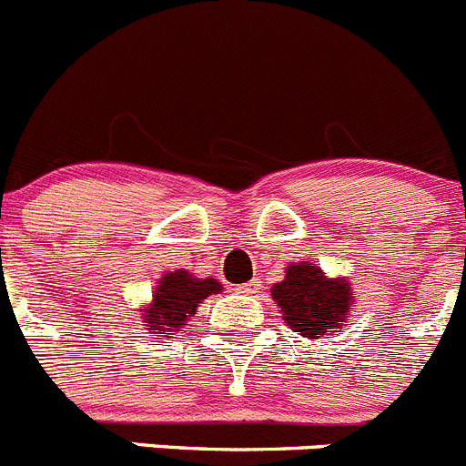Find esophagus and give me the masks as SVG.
<instances>
[{
    "label": "esophagus",
    "mask_w": 466,
    "mask_h": 466,
    "mask_svg": "<svg viewBox=\"0 0 466 466\" xmlns=\"http://www.w3.org/2000/svg\"><path fill=\"white\" fill-rule=\"evenodd\" d=\"M238 294H255L259 289V282L258 280H250V282H243V285L237 287Z\"/></svg>",
    "instance_id": "obj_1"
}]
</instances>
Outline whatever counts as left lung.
I'll list each match as a JSON object with an SVG mask.
<instances>
[{
	"label": "left lung",
	"mask_w": 466,
	"mask_h": 466,
	"mask_svg": "<svg viewBox=\"0 0 466 466\" xmlns=\"http://www.w3.org/2000/svg\"><path fill=\"white\" fill-rule=\"evenodd\" d=\"M271 297L285 324L303 338L326 336L345 329L354 310L350 278H329L317 264L294 262L285 268V280L271 287Z\"/></svg>",
	"instance_id": "obj_1"
}]
</instances>
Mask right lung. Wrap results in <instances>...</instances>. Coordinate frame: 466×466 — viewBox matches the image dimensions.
<instances>
[{
    "label": "right lung",
    "mask_w": 466,
    "mask_h": 466,
    "mask_svg": "<svg viewBox=\"0 0 466 466\" xmlns=\"http://www.w3.org/2000/svg\"><path fill=\"white\" fill-rule=\"evenodd\" d=\"M223 292L216 278H198L186 268L163 273L154 287L151 301L142 308V326L158 338H172L195 317L199 303Z\"/></svg>",
    "instance_id": "obj_1"
}]
</instances>
